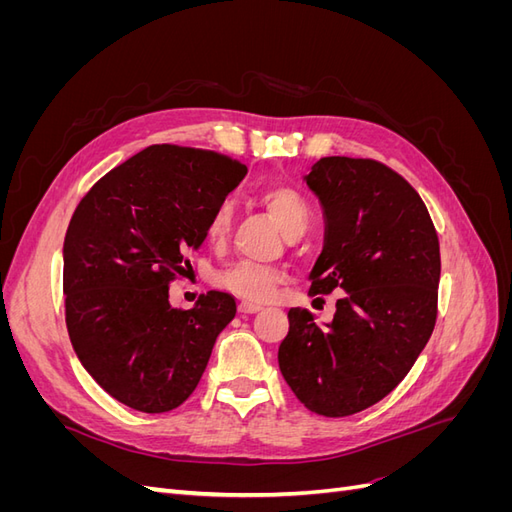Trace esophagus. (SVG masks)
I'll use <instances>...</instances> for the list:
<instances>
[{
	"mask_svg": "<svg viewBox=\"0 0 512 512\" xmlns=\"http://www.w3.org/2000/svg\"><path fill=\"white\" fill-rule=\"evenodd\" d=\"M239 312H241L243 316H252V314L262 312V307H260V305H256V303H247V301H243V303L239 305Z\"/></svg>",
	"mask_w": 512,
	"mask_h": 512,
	"instance_id": "34e87169",
	"label": "esophagus"
}]
</instances>
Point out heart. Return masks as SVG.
Segmentation results:
<instances>
[{
  "instance_id": "1",
  "label": "heart",
  "mask_w": 512,
  "mask_h": 512,
  "mask_svg": "<svg viewBox=\"0 0 512 512\" xmlns=\"http://www.w3.org/2000/svg\"><path fill=\"white\" fill-rule=\"evenodd\" d=\"M262 203L273 215V220L284 230V235H292V232H303L309 222V205L307 200L288 185H271L265 192H262ZM232 226V205L224 200L218 209L213 211L209 226H207V237L211 243H220L228 237ZM220 286L237 294L241 299L247 301H269L277 284L282 282V275L275 269L254 265V262H235V265L226 267L220 273Z\"/></svg>"
}]
</instances>
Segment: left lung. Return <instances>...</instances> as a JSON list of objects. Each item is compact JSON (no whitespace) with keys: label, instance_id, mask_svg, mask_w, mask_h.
I'll return each instance as SVG.
<instances>
[{"label":"left lung","instance_id":"obj_1","mask_svg":"<svg viewBox=\"0 0 512 512\" xmlns=\"http://www.w3.org/2000/svg\"><path fill=\"white\" fill-rule=\"evenodd\" d=\"M303 181L324 215L309 294H346L327 324L292 307L277 361L307 410L350 416L389 395L427 346L440 243L421 196L376 160L322 158Z\"/></svg>","mask_w":512,"mask_h":512}]
</instances>
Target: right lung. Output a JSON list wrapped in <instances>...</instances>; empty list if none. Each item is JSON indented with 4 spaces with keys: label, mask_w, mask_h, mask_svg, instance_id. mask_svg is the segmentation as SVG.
Returning a JSON list of instances; mask_svg holds the SVG:
<instances>
[{
    "label": "right lung",
    "mask_w": 512,
    "mask_h": 512,
    "mask_svg": "<svg viewBox=\"0 0 512 512\" xmlns=\"http://www.w3.org/2000/svg\"><path fill=\"white\" fill-rule=\"evenodd\" d=\"M247 175L215 151L153 145L106 173L76 207L64 241L72 348L102 389L138 412L181 406L205 374L237 303L211 290L168 303L213 211Z\"/></svg>",
    "instance_id": "1"
}]
</instances>
